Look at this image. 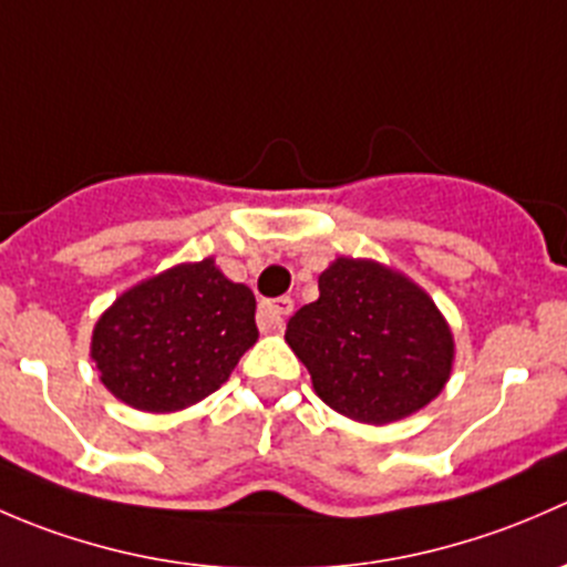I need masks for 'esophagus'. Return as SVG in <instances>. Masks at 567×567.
<instances>
[{
    "label": "esophagus",
    "instance_id": "obj_1",
    "mask_svg": "<svg viewBox=\"0 0 567 567\" xmlns=\"http://www.w3.org/2000/svg\"><path fill=\"white\" fill-rule=\"evenodd\" d=\"M290 310H293V301H290L288 296L274 301H262V305L257 307V326H260V331H279L285 326V318L290 316Z\"/></svg>",
    "mask_w": 567,
    "mask_h": 567
}]
</instances>
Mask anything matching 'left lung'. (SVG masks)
<instances>
[{"label": "left lung", "mask_w": 567, "mask_h": 567, "mask_svg": "<svg viewBox=\"0 0 567 567\" xmlns=\"http://www.w3.org/2000/svg\"><path fill=\"white\" fill-rule=\"evenodd\" d=\"M318 301L288 320L285 342L329 409L390 425L425 409L450 381L455 340L425 288L370 257H337Z\"/></svg>", "instance_id": "left-lung-1"}]
</instances>
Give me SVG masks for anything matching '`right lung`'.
Returning <instances> with one entry per match:
<instances>
[{"label": "right lung", "mask_w": 567, "mask_h": 567, "mask_svg": "<svg viewBox=\"0 0 567 567\" xmlns=\"http://www.w3.org/2000/svg\"><path fill=\"white\" fill-rule=\"evenodd\" d=\"M255 342V293L205 257L123 290L95 320L90 357L114 398L169 414L219 390Z\"/></svg>", "instance_id": "1"}]
</instances>
